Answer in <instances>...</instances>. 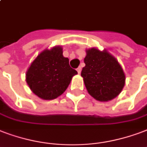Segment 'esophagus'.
<instances>
[{"label":"esophagus","instance_id":"1","mask_svg":"<svg viewBox=\"0 0 147 147\" xmlns=\"http://www.w3.org/2000/svg\"><path fill=\"white\" fill-rule=\"evenodd\" d=\"M81 71H82V67L81 66H79V67L77 68V71H78V74H80L81 73Z\"/></svg>","mask_w":147,"mask_h":147}]
</instances>
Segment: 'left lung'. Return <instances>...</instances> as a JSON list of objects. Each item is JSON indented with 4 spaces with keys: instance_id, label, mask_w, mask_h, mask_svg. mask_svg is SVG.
I'll return each instance as SVG.
<instances>
[{
    "instance_id": "8db88e82",
    "label": "left lung",
    "mask_w": 147,
    "mask_h": 147,
    "mask_svg": "<svg viewBox=\"0 0 147 147\" xmlns=\"http://www.w3.org/2000/svg\"><path fill=\"white\" fill-rule=\"evenodd\" d=\"M86 66L81 76L88 92L98 101H109L120 93L125 85L123 69L107 51L92 49L86 51Z\"/></svg>"
}]
</instances>
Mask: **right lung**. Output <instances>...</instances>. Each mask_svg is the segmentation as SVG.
<instances>
[{
  "mask_svg": "<svg viewBox=\"0 0 147 147\" xmlns=\"http://www.w3.org/2000/svg\"><path fill=\"white\" fill-rule=\"evenodd\" d=\"M78 73L62 55V49L55 47L40 53L26 73V82L39 98L51 100L61 96L68 88L72 76Z\"/></svg>",
  "mask_w": 147,
  "mask_h": 147,
  "instance_id": "right-lung-1",
  "label": "right lung"
}]
</instances>
